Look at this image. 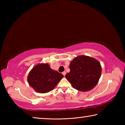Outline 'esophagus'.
Returning <instances> with one entry per match:
<instances>
[{
    "instance_id": "1",
    "label": "esophagus",
    "mask_w": 125,
    "mask_h": 125,
    "mask_svg": "<svg viewBox=\"0 0 125 125\" xmlns=\"http://www.w3.org/2000/svg\"><path fill=\"white\" fill-rule=\"evenodd\" d=\"M62 74H63V75L65 76V74H66V72H65V71H64V72H62Z\"/></svg>"
}]
</instances>
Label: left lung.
Segmentation results:
<instances>
[{
	"label": "left lung",
	"mask_w": 125,
	"mask_h": 125,
	"mask_svg": "<svg viewBox=\"0 0 125 125\" xmlns=\"http://www.w3.org/2000/svg\"><path fill=\"white\" fill-rule=\"evenodd\" d=\"M70 72L65 77L73 87L82 92L94 88L101 73L100 63L95 59L86 56H80L73 59L69 65Z\"/></svg>",
	"instance_id": "1"
}]
</instances>
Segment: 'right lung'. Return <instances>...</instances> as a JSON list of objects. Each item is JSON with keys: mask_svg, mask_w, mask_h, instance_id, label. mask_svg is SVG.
Instances as JSON below:
<instances>
[{"mask_svg": "<svg viewBox=\"0 0 125 125\" xmlns=\"http://www.w3.org/2000/svg\"><path fill=\"white\" fill-rule=\"evenodd\" d=\"M64 75L54 71L47 63L36 65L29 74V85L37 92L46 93L52 90Z\"/></svg>", "mask_w": 125, "mask_h": 125, "instance_id": "obj_1", "label": "right lung"}]
</instances>
